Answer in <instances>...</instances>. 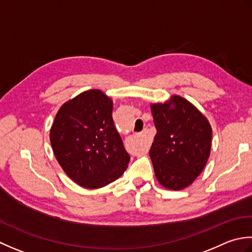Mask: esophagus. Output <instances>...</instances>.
<instances>
[{"label":"esophagus","instance_id":"1","mask_svg":"<svg viewBox=\"0 0 252 252\" xmlns=\"http://www.w3.org/2000/svg\"><path fill=\"white\" fill-rule=\"evenodd\" d=\"M140 140H141V152H147L149 148V139L146 131H142L140 133Z\"/></svg>","mask_w":252,"mask_h":252}]
</instances>
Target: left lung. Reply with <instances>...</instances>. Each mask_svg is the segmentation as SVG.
Segmentation results:
<instances>
[{"instance_id":"8db88e82","label":"left lung","mask_w":252,"mask_h":252,"mask_svg":"<svg viewBox=\"0 0 252 252\" xmlns=\"http://www.w3.org/2000/svg\"><path fill=\"white\" fill-rule=\"evenodd\" d=\"M157 128L149 156L158 184L183 190L193 183L211 153L212 128L207 117L181 95L150 104Z\"/></svg>"}]
</instances>
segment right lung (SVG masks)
Here are the masks:
<instances>
[{"label":"right lung","mask_w":252,"mask_h":252,"mask_svg":"<svg viewBox=\"0 0 252 252\" xmlns=\"http://www.w3.org/2000/svg\"><path fill=\"white\" fill-rule=\"evenodd\" d=\"M113 101L103 91L81 92L60 107L50 129L52 150L71 181L87 189L120 178L129 162L112 117Z\"/></svg>","instance_id":"add662e5"}]
</instances>
